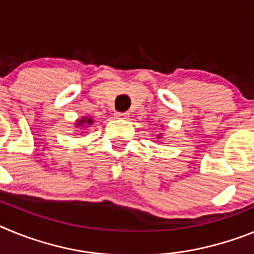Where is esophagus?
I'll use <instances>...</instances> for the list:
<instances>
[{"label": "esophagus", "instance_id": "obj_1", "mask_svg": "<svg viewBox=\"0 0 254 254\" xmlns=\"http://www.w3.org/2000/svg\"><path fill=\"white\" fill-rule=\"evenodd\" d=\"M114 116H116V118H120V120H127L129 114L127 112H116Z\"/></svg>", "mask_w": 254, "mask_h": 254}]
</instances>
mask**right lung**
<instances>
[{
    "mask_svg": "<svg viewBox=\"0 0 254 254\" xmlns=\"http://www.w3.org/2000/svg\"><path fill=\"white\" fill-rule=\"evenodd\" d=\"M85 122H87V123H89V125H91V123H93V121H91V118H82V120H81V122L78 123L77 126L82 125V123H85Z\"/></svg>",
    "mask_w": 254,
    "mask_h": 254,
    "instance_id": "obj_1",
    "label": "right lung"
}]
</instances>
